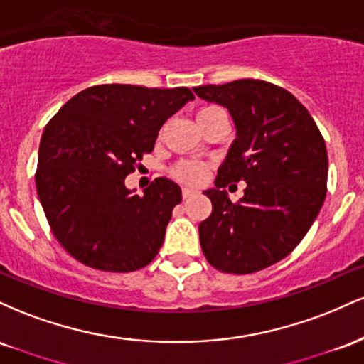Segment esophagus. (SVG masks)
I'll return each instance as SVG.
<instances>
[{"label": "esophagus", "mask_w": 364, "mask_h": 364, "mask_svg": "<svg viewBox=\"0 0 364 364\" xmlns=\"http://www.w3.org/2000/svg\"><path fill=\"white\" fill-rule=\"evenodd\" d=\"M193 193H195V190H191V188H183V200L190 198Z\"/></svg>", "instance_id": "obj_1"}]
</instances>
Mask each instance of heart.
<instances>
[{
    "label": "heart",
    "mask_w": 364,
    "mask_h": 364,
    "mask_svg": "<svg viewBox=\"0 0 364 364\" xmlns=\"http://www.w3.org/2000/svg\"><path fill=\"white\" fill-rule=\"evenodd\" d=\"M217 109H219V107L214 106L202 107V109L198 111V114H196V118H203V116L210 114V112H214ZM205 173L207 166L200 161H181L178 162V164H174L173 169H171V174H173L174 179H178V181L181 183H190V185H196V183L202 181V179L205 178Z\"/></svg>",
    "instance_id": "1"
}]
</instances>
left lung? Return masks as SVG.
<instances>
[{
    "instance_id": "obj_1",
    "label": "left lung",
    "mask_w": 364,
    "mask_h": 364,
    "mask_svg": "<svg viewBox=\"0 0 364 364\" xmlns=\"http://www.w3.org/2000/svg\"><path fill=\"white\" fill-rule=\"evenodd\" d=\"M231 112L236 140L205 190L212 214L198 225L202 252L228 274H253L286 258L303 240L327 195L325 140L291 92L263 80L195 87ZM246 181L232 204L223 188Z\"/></svg>"
}]
</instances>
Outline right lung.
<instances>
[{"label": "right lung", "mask_w": 364, "mask_h": 364, "mask_svg": "<svg viewBox=\"0 0 364 364\" xmlns=\"http://www.w3.org/2000/svg\"><path fill=\"white\" fill-rule=\"evenodd\" d=\"M190 89L94 85L46 124L36 188L53 235L75 260L104 272H133L156 258L181 188L157 178L144 195L124 186L159 129Z\"/></svg>", "instance_id": "obj_1"}]
</instances>
